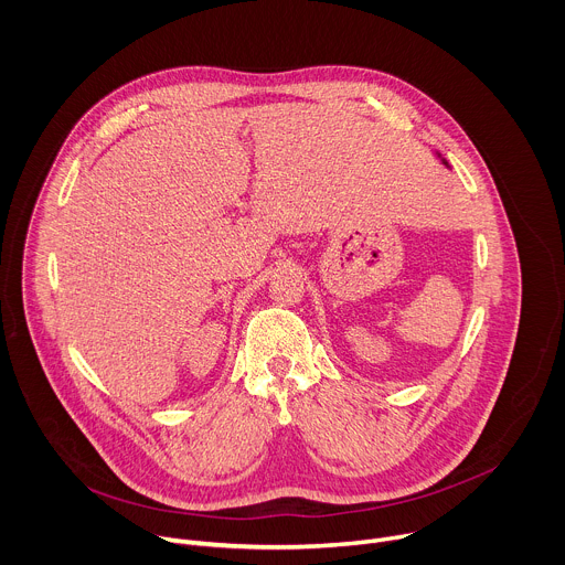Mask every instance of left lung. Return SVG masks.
Instances as JSON below:
<instances>
[{
  "instance_id": "8db88e82",
  "label": "left lung",
  "mask_w": 565,
  "mask_h": 565,
  "mask_svg": "<svg viewBox=\"0 0 565 565\" xmlns=\"http://www.w3.org/2000/svg\"><path fill=\"white\" fill-rule=\"evenodd\" d=\"M443 163H445V160H443ZM445 166H447V163H445Z\"/></svg>"
}]
</instances>
